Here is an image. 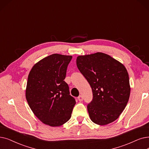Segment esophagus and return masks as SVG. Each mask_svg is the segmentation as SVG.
<instances>
[{"instance_id": "34e87169", "label": "esophagus", "mask_w": 149, "mask_h": 149, "mask_svg": "<svg viewBox=\"0 0 149 149\" xmlns=\"http://www.w3.org/2000/svg\"><path fill=\"white\" fill-rule=\"evenodd\" d=\"M77 99H78L79 102H82L83 101V97L81 95H79Z\"/></svg>"}]
</instances>
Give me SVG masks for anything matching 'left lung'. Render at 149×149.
Wrapping results in <instances>:
<instances>
[{
    "mask_svg": "<svg viewBox=\"0 0 149 149\" xmlns=\"http://www.w3.org/2000/svg\"><path fill=\"white\" fill-rule=\"evenodd\" d=\"M77 66L92 89L93 100L87 105L91 120L100 125L116 120L125 109L130 94L125 66L101 52L79 56Z\"/></svg>",
    "mask_w": 149,
    "mask_h": 149,
    "instance_id": "8db88e82",
    "label": "left lung"
}]
</instances>
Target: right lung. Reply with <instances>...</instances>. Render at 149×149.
<instances>
[{"mask_svg": "<svg viewBox=\"0 0 149 149\" xmlns=\"http://www.w3.org/2000/svg\"><path fill=\"white\" fill-rule=\"evenodd\" d=\"M72 56L52 54L38 62L28 76L26 99L44 124L58 127L68 122L75 105L64 81Z\"/></svg>", "mask_w": 149, "mask_h": 149, "instance_id": "right-lung-1", "label": "right lung"}]
</instances>
